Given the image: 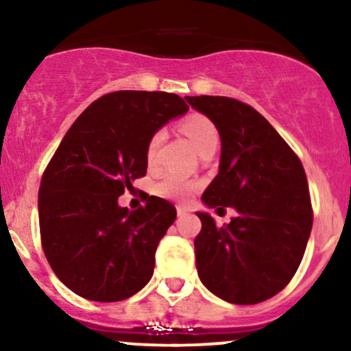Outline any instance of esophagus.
<instances>
[{"instance_id": "obj_1", "label": "esophagus", "mask_w": 351, "mask_h": 351, "mask_svg": "<svg viewBox=\"0 0 351 351\" xmlns=\"http://www.w3.org/2000/svg\"><path fill=\"white\" fill-rule=\"evenodd\" d=\"M176 213H178V216L181 217V216L188 215V209L184 208V206H176Z\"/></svg>"}]
</instances>
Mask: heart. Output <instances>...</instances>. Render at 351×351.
<instances>
[{
  "mask_svg": "<svg viewBox=\"0 0 351 351\" xmlns=\"http://www.w3.org/2000/svg\"><path fill=\"white\" fill-rule=\"evenodd\" d=\"M181 130L186 134L188 138L191 140L193 147L199 153L206 150V148L217 147V143H219V134H217L215 123L203 115H191L184 119L183 123H181ZM165 136H167L165 130L158 128L148 138L147 148H145V158H147L148 167H153L156 163L160 145L163 143ZM196 186H198L196 181L184 178V176L176 175V173H168L156 183L155 189L160 196H165V198L183 201L191 195V191Z\"/></svg>",
  "mask_w": 351,
  "mask_h": 351,
  "instance_id": "obj_1",
  "label": "heart"
}]
</instances>
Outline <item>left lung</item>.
Segmentation results:
<instances>
[{"instance_id":"8db88e82","label":"left lung","mask_w":351,"mask_h":351,"mask_svg":"<svg viewBox=\"0 0 351 351\" xmlns=\"http://www.w3.org/2000/svg\"><path fill=\"white\" fill-rule=\"evenodd\" d=\"M216 125L219 173L203 193L204 204L237 216L217 228L196 213V269L215 295L252 305L279 293L297 272L312 231L313 211L304 167L256 108L231 97H186Z\"/></svg>"}]
</instances>
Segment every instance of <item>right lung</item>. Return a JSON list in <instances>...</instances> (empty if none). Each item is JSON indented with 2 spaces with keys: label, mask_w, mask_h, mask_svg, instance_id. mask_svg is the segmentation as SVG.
<instances>
[{
  "label": "right lung",
  "mask_w": 351,
  "mask_h": 351,
  "mask_svg": "<svg viewBox=\"0 0 351 351\" xmlns=\"http://www.w3.org/2000/svg\"><path fill=\"white\" fill-rule=\"evenodd\" d=\"M188 108L176 94L117 90L92 102L64 135L43 173L39 231L51 269L74 293L119 302L152 279L176 209L158 196L135 211L117 199L147 175L153 132Z\"/></svg>",
  "instance_id": "obj_1"
}]
</instances>
